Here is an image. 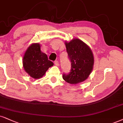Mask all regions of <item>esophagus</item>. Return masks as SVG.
<instances>
[{"mask_svg":"<svg viewBox=\"0 0 123 123\" xmlns=\"http://www.w3.org/2000/svg\"><path fill=\"white\" fill-rule=\"evenodd\" d=\"M54 64H55V66H59V62L57 61V60H56V61L54 62Z\"/></svg>","mask_w":123,"mask_h":123,"instance_id":"obj_1","label":"esophagus"}]
</instances>
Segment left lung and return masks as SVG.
<instances>
[{"instance_id":"1","label":"left lung","mask_w":123,"mask_h":123,"mask_svg":"<svg viewBox=\"0 0 123 123\" xmlns=\"http://www.w3.org/2000/svg\"><path fill=\"white\" fill-rule=\"evenodd\" d=\"M66 46L71 68L68 74H63V79L72 84L83 82L88 78L93 69L94 59L91 49L79 39H74L69 43L66 42Z\"/></svg>"}]
</instances>
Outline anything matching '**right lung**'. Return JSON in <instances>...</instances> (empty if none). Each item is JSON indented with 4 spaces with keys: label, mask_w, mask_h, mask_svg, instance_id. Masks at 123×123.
<instances>
[{
    "label": "right lung",
    "mask_w": 123,
    "mask_h": 123,
    "mask_svg": "<svg viewBox=\"0 0 123 123\" xmlns=\"http://www.w3.org/2000/svg\"><path fill=\"white\" fill-rule=\"evenodd\" d=\"M23 64L25 70L34 79L42 78L49 67L54 66L47 56L40 51L39 43L31 44L24 55Z\"/></svg>",
    "instance_id": "1"
}]
</instances>
